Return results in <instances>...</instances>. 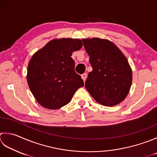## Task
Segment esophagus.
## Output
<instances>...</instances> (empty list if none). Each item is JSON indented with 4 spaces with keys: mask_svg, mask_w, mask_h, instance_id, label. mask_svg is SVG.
<instances>
[{
    "mask_svg": "<svg viewBox=\"0 0 157 157\" xmlns=\"http://www.w3.org/2000/svg\"><path fill=\"white\" fill-rule=\"evenodd\" d=\"M87 78V74L86 73H84V74L82 75V79L84 80V82L86 81V79Z\"/></svg>",
    "mask_w": 157,
    "mask_h": 157,
    "instance_id": "34e87169",
    "label": "esophagus"
}]
</instances>
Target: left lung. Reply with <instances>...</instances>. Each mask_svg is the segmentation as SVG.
Segmentation results:
<instances>
[{
  "instance_id": "8db88e82",
  "label": "left lung",
  "mask_w": 157,
  "mask_h": 157,
  "mask_svg": "<svg viewBox=\"0 0 157 157\" xmlns=\"http://www.w3.org/2000/svg\"><path fill=\"white\" fill-rule=\"evenodd\" d=\"M82 41L93 67L86 88L101 105H118L127 97L132 84V70L127 58L109 40L95 37Z\"/></svg>"
}]
</instances>
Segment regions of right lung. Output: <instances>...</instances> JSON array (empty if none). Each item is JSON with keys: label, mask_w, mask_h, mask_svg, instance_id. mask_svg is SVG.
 Returning <instances> with one entry per match:
<instances>
[{"label": "right lung", "mask_w": 157, "mask_h": 157, "mask_svg": "<svg viewBox=\"0 0 157 157\" xmlns=\"http://www.w3.org/2000/svg\"><path fill=\"white\" fill-rule=\"evenodd\" d=\"M82 47L80 39L51 40L33 55L27 69V82L36 101L45 108L57 109L68 104L84 86L75 72L73 52Z\"/></svg>", "instance_id": "obj_1"}]
</instances>
